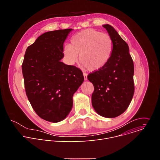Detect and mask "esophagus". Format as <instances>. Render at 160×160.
I'll use <instances>...</instances> for the list:
<instances>
[{
	"label": "esophagus",
	"mask_w": 160,
	"mask_h": 160,
	"mask_svg": "<svg viewBox=\"0 0 160 160\" xmlns=\"http://www.w3.org/2000/svg\"><path fill=\"white\" fill-rule=\"evenodd\" d=\"M83 77H84V80H87V73H83Z\"/></svg>",
	"instance_id": "obj_1"
}]
</instances>
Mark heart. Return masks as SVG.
<instances>
[{
    "label": "heart",
    "mask_w": 160,
    "mask_h": 160,
    "mask_svg": "<svg viewBox=\"0 0 160 160\" xmlns=\"http://www.w3.org/2000/svg\"><path fill=\"white\" fill-rule=\"evenodd\" d=\"M63 54L67 62L73 64L78 56L81 64L89 72L99 71L108 63L113 52L112 38L95 29L80 31L71 38L70 45L63 48Z\"/></svg>",
    "instance_id": "1"
}]
</instances>
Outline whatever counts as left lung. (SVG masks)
Masks as SVG:
<instances>
[{"label":"left lung","instance_id":"1","mask_svg":"<svg viewBox=\"0 0 160 160\" xmlns=\"http://www.w3.org/2000/svg\"><path fill=\"white\" fill-rule=\"evenodd\" d=\"M113 41V52L102 69L90 73L88 80L94 87L92 105L105 118L120 116L128 107L133 94L134 66L128 44L109 25H102Z\"/></svg>","mask_w":160,"mask_h":160}]
</instances>
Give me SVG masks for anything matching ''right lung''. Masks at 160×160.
I'll return each instance as SVG.
<instances>
[{"instance_id":"add662e5","label":"right lung","mask_w":160,"mask_h":160,"mask_svg":"<svg viewBox=\"0 0 160 160\" xmlns=\"http://www.w3.org/2000/svg\"><path fill=\"white\" fill-rule=\"evenodd\" d=\"M73 29L48 32L25 52L22 72L28 99L37 115L52 123L63 120L73 107V96L84 77L75 66L61 60L63 43Z\"/></svg>"}]
</instances>
